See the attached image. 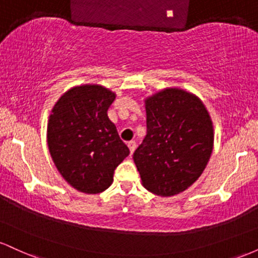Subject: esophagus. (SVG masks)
I'll return each mask as SVG.
<instances>
[{"label": "esophagus", "mask_w": 258, "mask_h": 258, "mask_svg": "<svg viewBox=\"0 0 258 258\" xmlns=\"http://www.w3.org/2000/svg\"><path fill=\"white\" fill-rule=\"evenodd\" d=\"M127 146H128V148H130V152H131V154H133V152H135L136 150V142L135 141H131V142H128V143H127Z\"/></svg>", "instance_id": "34e87169"}]
</instances>
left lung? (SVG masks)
<instances>
[{
    "label": "left lung",
    "mask_w": 258,
    "mask_h": 258,
    "mask_svg": "<svg viewBox=\"0 0 258 258\" xmlns=\"http://www.w3.org/2000/svg\"><path fill=\"white\" fill-rule=\"evenodd\" d=\"M147 136L133 153L142 184L159 197L193 185L214 149V125L205 104L191 92L167 87L144 99Z\"/></svg>",
    "instance_id": "left-lung-1"
}]
</instances>
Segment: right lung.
<instances>
[{"mask_svg": "<svg viewBox=\"0 0 258 258\" xmlns=\"http://www.w3.org/2000/svg\"><path fill=\"white\" fill-rule=\"evenodd\" d=\"M115 97L102 85L75 86L57 100L48 117L51 158L61 177L81 193L108 189L115 168L130 154L106 112Z\"/></svg>", "mask_w": 258, "mask_h": 258, "instance_id": "add662e5", "label": "right lung"}]
</instances>
